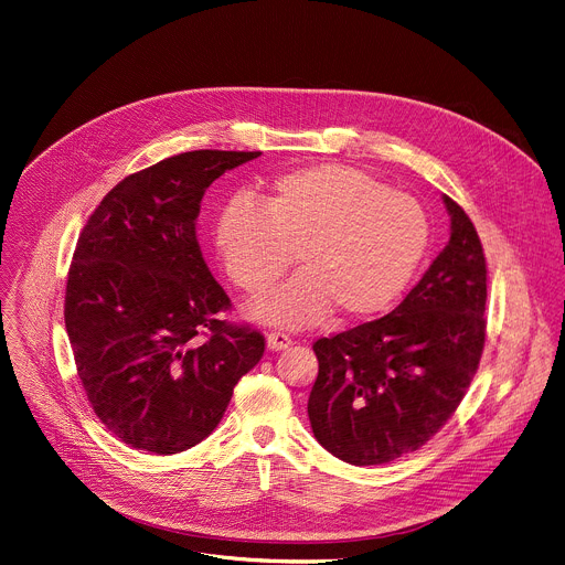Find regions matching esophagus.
Listing matches in <instances>:
<instances>
[{"label": "esophagus", "mask_w": 565, "mask_h": 565, "mask_svg": "<svg viewBox=\"0 0 565 565\" xmlns=\"http://www.w3.org/2000/svg\"><path fill=\"white\" fill-rule=\"evenodd\" d=\"M266 344H268L270 351H284V349H288V347L292 344V340H290V335H286V333H281V331H273V333L266 338Z\"/></svg>", "instance_id": "obj_1"}]
</instances>
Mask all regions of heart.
<instances>
[{"instance_id": "heart-1", "label": "heart", "mask_w": 565, "mask_h": 565, "mask_svg": "<svg viewBox=\"0 0 565 565\" xmlns=\"http://www.w3.org/2000/svg\"><path fill=\"white\" fill-rule=\"evenodd\" d=\"M429 241L416 199L342 166L284 172L255 203L232 201L216 223V250L230 279L268 295L295 264L301 270L257 306V317L301 327L327 315L355 319L386 308L414 277Z\"/></svg>"}]
</instances>
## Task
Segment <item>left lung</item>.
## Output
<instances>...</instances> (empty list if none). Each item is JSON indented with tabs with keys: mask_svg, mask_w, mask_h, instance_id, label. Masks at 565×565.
Wrapping results in <instances>:
<instances>
[{
	"mask_svg": "<svg viewBox=\"0 0 565 565\" xmlns=\"http://www.w3.org/2000/svg\"><path fill=\"white\" fill-rule=\"evenodd\" d=\"M451 236L388 315L312 351L308 397L317 443L351 465H384L420 449L458 409L486 347L488 264L465 210L443 199Z\"/></svg>",
	"mask_w": 565,
	"mask_h": 565,
	"instance_id": "left-lung-1",
	"label": "left lung"
}]
</instances>
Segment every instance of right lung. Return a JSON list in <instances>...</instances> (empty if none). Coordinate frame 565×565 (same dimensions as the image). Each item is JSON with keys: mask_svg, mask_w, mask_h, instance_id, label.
I'll return each mask as SVG.
<instances>
[{"mask_svg": "<svg viewBox=\"0 0 565 565\" xmlns=\"http://www.w3.org/2000/svg\"><path fill=\"white\" fill-rule=\"evenodd\" d=\"M259 153L170 156L122 179L79 232L64 327L94 414L134 449L199 445L264 355L262 331L221 317L232 301L196 238L205 190Z\"/></svg>", "mask_w": 565, "mask_h": 565, "instance_id": "1", "label": "right lung"}]
</instances>
